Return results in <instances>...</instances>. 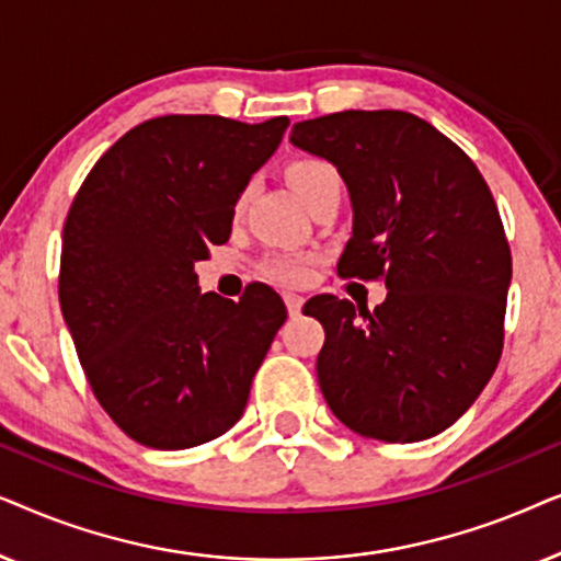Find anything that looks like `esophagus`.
Instances as JSON below:
<instances>
[{
  "instance_id": "esophagus-1",
  "label": "esophagus",
  "mask_w": 561,
  "mask_h": 561,
  "mask_svg": "<svg viewBox=\"0 0 561 561\" xmlns=\"http://www.w3.org/2000/svg\"><path fill=\"white\" fill-rule=\"evenodd\" d=\"M283 301H286V309H288L290 317H298V311H301V306H304V298L296 296V294H286V296H283Z\"/></svg>"
}]
</instances>
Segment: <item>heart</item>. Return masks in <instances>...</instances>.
Here are the masks:
<instances>
[{
	"label": "heart",
	"mask_w": 561,
	"mask_h": 561,
	"mask_svg": "<svg viewBox=\"0 0 561 561\" xmlns=\"http://www.w3.org/2000/svg\"><path fill=\"white\" fill-rule=\"evenodd\" d=\"M286 175L306 206H311L329 191H342L340 171L329 160L317 156L290 160ZM250 196L252 186H244L234 202L237 217L248 209ZM313 271H317V260L311 255H301V252H283V255H271L263 260V273L267 278L283 283V286H304V283L311 280Z\"/></svg>",
	"instance_id": "1"
}]
</instances>
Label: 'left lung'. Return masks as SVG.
Segmentation results:
<instances>
[{
	"label": "left lung",
	"mask_w": 561,
	"mask_h": 561,
	"mask_svg": "<svg viewBox=\"0 0 561 561\" xmlns=\"http://www.w3.org/2000/svg\"><path fill=\"white\" fill-rule=\"evenodd\" d=\"M290 142L340 171L352 237L336 273L386 280L373 311L347 298L304 306L324 327L319 388L344 426L388 444L455 424L503 352L511 248L478 165L398 110H347L294 125Z\"/></svg>",
	"instance_id": "left-lung-1"
}]
</instances>
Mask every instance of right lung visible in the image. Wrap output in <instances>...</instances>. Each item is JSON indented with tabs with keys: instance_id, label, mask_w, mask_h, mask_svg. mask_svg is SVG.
I'll use <instances>...</instances> for the list:
<instances>
[{
	"instance_id": "obj_1",
	"label": "right lung",
	"mask_w": 561,
	"mask_h": 561,
	"mask_svg": "<svg viewBox=\"0 0 561 561\" xmlns=\"http://www.w3.org/2000/svg\"><path fill=\"white\" fill-rule=\"evenodd\" d=\"M288 117L168 114L122 135L64 225L58 298L96 401L129 439L188 449L240 421L286 321L273 288L198 294L196 260L229 240L234 202Z\"/></svg>"
}]
</instances>
